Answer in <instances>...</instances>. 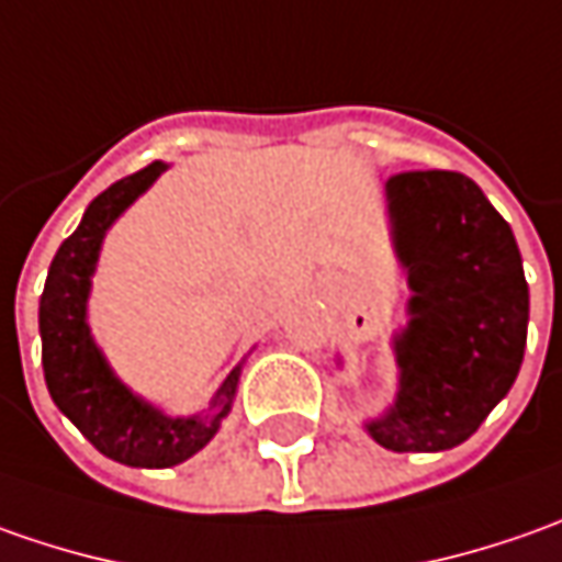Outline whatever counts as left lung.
<instances>
[{"instance_id": "8db88e82", "label": "left lung", "mask_w": 562, "mask_h": 562, "mask_svg": "<svg viewBox=\"0 0 562 562\" xmlns=\"http://www.w3.org/2000/svg\"><path fill=\"white\" fill-rule=\"evenodd\" d=\"M411 326L397 336L395 411L367 429L389 451H448L510 392L526 351L529 285L507 221L457 170L389 177Z\"/></svg>"}]
</instances>
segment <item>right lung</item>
Wrapping results in <instances>:
<instances>
[{
	"label": "right lung",
	"mask_w": 562,
	"mask_h": 562,
	"mask_svg": "<svg viewBox=\"0 0 562 562\" xmlns=\"http://www.w3.org/2000/svg\"><path fill=\"white\" fill-rule=\"evenodd\" d=\"M167 167L161 161L111 183L92 199L80 226L61 243L40 299L43 370L52 401L102 454L126 467H177L214 438L239 382V370L223 379L214 414L170 419L133 397L108 370L105 358L89 339V277L99 258L105 229L136 195H143Z\"/></svg>",
	"instance_id": "obj_1"
}]
</instances>
